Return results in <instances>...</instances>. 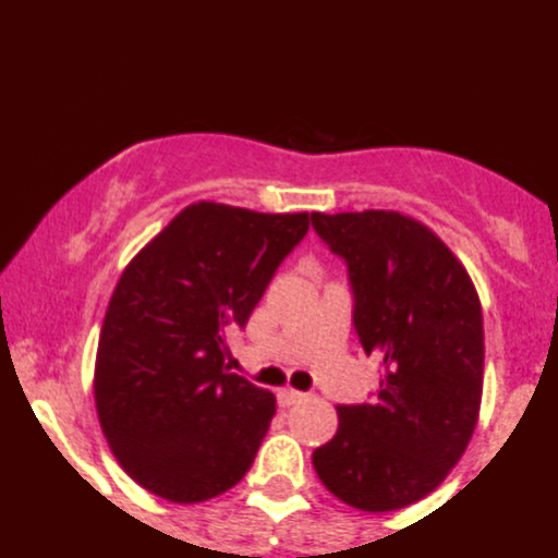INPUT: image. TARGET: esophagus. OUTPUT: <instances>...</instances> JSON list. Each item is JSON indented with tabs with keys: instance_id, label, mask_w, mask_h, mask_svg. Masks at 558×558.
Wrapping results in <instances>:
<instances>
[{
	"instance_id": "34e87169",
	"label": "esophagus",
	"mask_w": 558,
	"mask_h": 558,
	"mask_svg": "<svg viewBox=\"0 0 558 558\" xmlns=\"http://www.w3.org/2000/svg\"><path fill=\"white\" fill-rule=\"evenodd\" d=\"M304 398V392L294 390V387H283V390L278 392V401L280 407H294V403H299Z\"/></svg>"
}]
</instances>
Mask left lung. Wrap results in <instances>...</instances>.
I'll list each match as a JSON object with an SVG mask.
<instances>
[{
  "label": "left lung",
  "instance_id": "left-lung-1",
  "mask_svg": "<svg viewBox=\"0 0 558 558\" xmlns=\"http://www.w3.org/2000/svg\"><path fill=\"white\" fill-rule=\"evenodd\" d=\"M350 267L353 324L379 355L377 398L337 407V436L313 451L318 478L357 511L385 513L430 495L460 462L484 392V318L465 264L398 210L313 214Z\"/></svg>",
  "mask_w": 558,
  "mask_h": 558
}]
</instances>
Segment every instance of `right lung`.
<instances>
[{
    "mask_svg": "<svg viewBox=\"0 0 558 558\" xmlns=\"http://www.w3.org/2000/svg\"><path fill=\"white\" fill-rule=\"evenodd\" d=\"M310 214L197 201L128 262L104 315L93 392L111 454L138 486L203 502L248 473L275 396L227 372L245 326Z\"/></svg>",
    "mask_w": 558,
    "mask_h": 558,
    "instance_id": "add662e5",
    "label": "right lung"
}]
</instances>
